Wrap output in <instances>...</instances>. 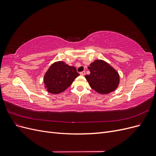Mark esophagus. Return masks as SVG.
<instances>
[{"label": "esophagus", "instance_id": "esophagus-1", "mask_svg": "<svg viewBox=\"0 0 156 156\" xmlns=\"http://www.w3.org/2000/svg\"><path fill=\"white\" fill-rule=\"evenodd\" d=\"M79 73H80V75H85V72H84V71H83V72H80Z\"/></svg>", "mask_w": 156, "mask_h": 156}]
</instances>
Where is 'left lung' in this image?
I'll list each match as a JSON object with an SVG mask.
<instances>
[{"mask_svg":"<svg viewBox=\"0 0 156 156\" xmlns=\"http://www.w3.org/2000/svg\"><path fill=\"white\" fill-rule=\"evenodd\" d=\"M90 72L85 78L90 87L101 94L115 90L120 82L119 74L111 65L102 60H96L88 67Z\"/></svg>","mask_w":156,"mask_h":156,"instance_id":"8db88e82","label":"left lung"}]
</instances>
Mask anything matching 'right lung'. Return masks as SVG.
Listing matches in <instances>:
<instances>
[{"mask_svg": "<svg viewBox=\"0 0 156 156\" xmlns=\"http://www.w3.org/2000/svg\"><path fill=\"white\" fill-rule=\"evenodd\" d=\"M79 75L74 66H70L62 61L56 62L44 75L45 88L49 93L60 94L65 91Z\"/></svg>", "mask_w": 156, "mask_h": 156, "instance_id": "add662e5", "label": "right lung"}]
</instances>
